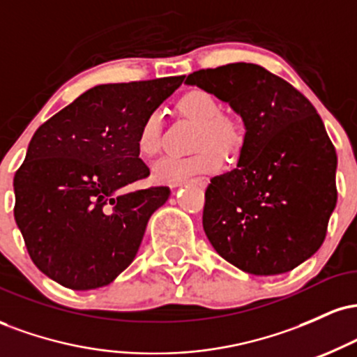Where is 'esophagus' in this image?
<instances>
[{"label":"esophagus","instance_id":"obj_1","mask_svg":"<svg viewBox=\"0 0 357 357\" xmlns=\"http://www.w3.org/2000/svg\"><path fill=\"white\" fill-rule=\"evenodd\" d=\"M191 183H195V184H198V186L204 188L208 184V178H195V179H191Z\"/></svg>","mask_w":357,"mask_h":357}]
</instances>
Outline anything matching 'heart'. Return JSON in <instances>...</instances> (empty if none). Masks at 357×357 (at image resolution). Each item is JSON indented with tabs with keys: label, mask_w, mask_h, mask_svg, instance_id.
Instances as JSON below:
<instances>
[{
	"label": "heart",
	"mask_w": 357,
	"mask_h": 357,
	"mask_svg": "<svg viewBox=\"0 0 357 357\" xmlns=\"http://www.w3.org/2000/svg\"><path fill=\"white\" fill-rule=\"evenodd\" d=\"M178 109L183 116L199 124L196 147L191 155H169L153 167L155 181L179 184L196 174L215 173L223 165V155L233 154L243 142V124L238 117L221 112L218 99L203 89H191L178 99ZM137 151L146 158H153L162 146V117L158 110L147 114L137 132Z\"/></svg>",
	"instance_id": "heart-1"
}]
</instances>
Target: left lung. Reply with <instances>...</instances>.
I'll return each instance as SVG.
<instances>
[{"instance_id":"8db88e82","label":"left lung","mask_w":357,"mask_h":357,"mask_svg":"<svg viewBox=\"0 0 357 357\" xmlns=\"http://www.w3.org/2000/svg\"><path fill=\"white\" fill-rule=\"evenodd\" d=\"M188 85L215 93L243 119L238 166L204 192L213 248L253 275L290 272L321 248L337 203V154L314 105L255 63L192 72Z\"/></svg>"}]
</instances>
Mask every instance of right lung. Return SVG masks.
Masks as SVG:
<instances>
[{"label":"right lung","instance_id":"obj_1","mask_svg":"<svg viewBox=\"0 0 357 357\" xmlns=\"http://www.w3.org/2000/svg\"><path fill=\"white\" fill-rule=\"evenodd\" d=\"M184 75L87 90L36 129L16 171L15 220L30 258L73 290L110 284L129 267L167 186L126 191L149 176L139 127Z\"/></svg>","mask_w":357,"mask_h":357}]
</instances>
